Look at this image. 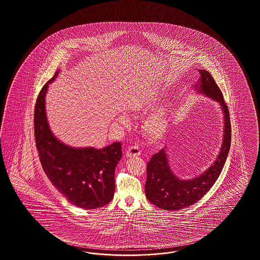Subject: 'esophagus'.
<instances>
[{"label": "esophagus", "mask_w": 260, "mask_h": 260, "mask_svg": "<svg viewBox=\"0 0 260 260\" xmlns=\"http://www.w3.org/2000/svg\"><path fill=\"white\" fill-rule=\"evenodd\" d=\"M140 154H141V151H140L138 146H131L127 149V151L125 153V156H126V157H133V156H140Z\"/></svg>", "instance_id": "esophagus-1"}]
</instances>
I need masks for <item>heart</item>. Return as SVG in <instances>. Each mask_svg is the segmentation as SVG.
<instances>
[{
  "label": "heart",
  "instance_id": "obj_1",
  "mask_svg": "<svg viewBox=\"0 0 260 260\" xmlns=\"http://www.w3.org/2000/svg\"><path fill=\"white\" fill-rule=\"evenodd\" d=\"M150 104L143 98L135 99L128 108L134 112H143L150 108ZM118 122L121 125H126L128 124V118L125 115H120L118 117ZM169 127V117L166 107H160L156 112L151 115L143 125V129L146 135L152 140H159L167 135Z\"/></svg>",
  "mask_w": 260,
  "mask_h": 260
}]
</instances>
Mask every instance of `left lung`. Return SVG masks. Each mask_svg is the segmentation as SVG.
<instances>
[{
    "mask_svg": "<svg viewBox=\"0 0 260 260\" xmlns=\"http://www.w3.org/2000/svg\"><path fill=\"white\" fill-rule=\"evenodd\" d=\"M198 72L199 79L192 87L197 93L218 103L223 114L222 144L216 160L203 173L187 180L179 178L172 171L165 149L151 157L147 164L146 197L152 204L165 210H181L197 203L213 187L229 156L231 127L228 105L212 75L205 70H198Z\"/></svg>",
    "mask_w": 260,
    "mask_h": 260,
    "instance_id": "obj_1",
    "label": "left lung"
}]
</instances>
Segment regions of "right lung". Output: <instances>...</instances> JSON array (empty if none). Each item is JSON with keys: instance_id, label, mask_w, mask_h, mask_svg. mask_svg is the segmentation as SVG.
Returning a JSON list of instances; mask_svg holds the SVG:
<instances>
[{"instance_id": "add662e5", "label": "right lung", "mask_w": 260, "mask_h": 260, "mask_svg": "<svg viewBox=\"0 0 260 260\" xmlns=\"http://www.w3.org/2000/svg\"><path fill=\"white\" fill-rule=\"evenodd\" d=\"M58 70L38 96L35 138L42 168L53 186L74 206L87 210L103 207L114 197L115 168L122 157V145L115 142L103 149L75 148L53 135L47 121L45 95Z\"/></svg>"}]
</instances>
